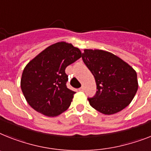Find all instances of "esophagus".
<instances>
[{
	"mask_svg": "<svg viewBox=\"0 0 151 151\" xmlns=\"http://www.w3.org/2000/svg\"><path fill=\"white\" fill-rule=\"evenodd\" d=\"M79 90L80 91H84L85 90V87L84 86H82L81 88H79Z\"/></svg>",
	"mask_w": 151,
	"mask_h": 151,
	"instance_id": "esophagus-1",
	"label": "esophagus"
}]
</instances>
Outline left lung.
<instances>
[{"label":"left lung","mask_w":151,"mask_h":151,"mask_svg":"<svg viewBox=\"0 0 151 151\" xmlns=\"http://www.w3.org/2000/svg\"><path fill=\"white\" fill-rule=\"evenodd\" d=\"M96 83L97 91L88 100L97 111L111 115L127 106L138 89L137 73L118 56L99 49H85L82 55Z\"/></svg>","instance_id":"8db88e82"}]
</instances>
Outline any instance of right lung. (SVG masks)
<instances>
[{
	"label": "right lung",
	"instance_id": "add662e5",
	"mask_svg": "<svg viewBox=\"0 0 151 151\" xmlns=\"http://www.w3.org/2000/svg\"><path fill=\"white\" fill-rule=\"evenodd\" d=\"M81 57L78 48L61 42L48 46L28 62L22 73L21 88L35 110L57 116L68 109L76 93L67 88L65 70Z\"/></svg>",
	"mask_w": 151,
	"mask_h": 151
}]
</instances>
